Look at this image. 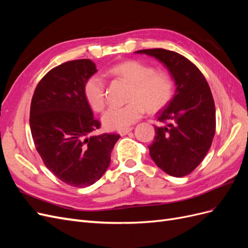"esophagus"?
Returning a JSON list of instances; mask_svg holds the SVG:
<instances>
[{
	"label": "esophagus",
	"mask_w": 248,
	"mask_h": 248,
	"mask_svg": "<svg viewBox=\"0 0 248 248\" xmlns=\"http://www.w3.org/2000/svg\"><path fill=\"white\" fill-rule=\"evenodd\" d=\"M132 129H133V127H128V128H125V129H122V130H119V133H120V136H126V134H127V133H129Z\"/></svg>",
	"instance_id": "1"
}]
</instances>
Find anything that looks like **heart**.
Returning a JSON list of instances; mask_svg holds the SVG:
<instances>
[{"instance_id": "1", "label": "heart", "mask_w": 248, "mask_h": 248, "mask_svg": "<svg viewBox=\"0 0 248 248\" xmlns=\"http://www.w3.org/2000/svg\"><path fill=\"white\" fill-rule=\"evenodd\" d=\"M110 76L121 78L131 84L129 103L110 107L102 115V123L110 130L128 128L142 116L145 107L156 111L170 101L174 95V80L166 71H155L150 64L129 60L111 66ZM87 103L93 110L100 111L106 106V81L100 74H93L84 85Z\"/></svg>"}]
</instances>
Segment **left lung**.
<instances>
[{"mask_svg":"<svg viewBox=\"0 0 248 248\" xmlns=\"http://www.w3.org/2000/svg\"><path fill=\"white\" fill-rule=\"evenodd\" d=\"M134 52L158 60L176 86L174 97L157 114V120L166 125L155 126L150 156L157 167L172 177L188 175L204 159L215 134L211 90L198 67L175 51L153 48Z\"/></svg>","mask_w":248,"mask_h":248,"instance_id":"8db88e82","label":"left lung"}]
</instances>
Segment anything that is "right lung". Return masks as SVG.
Instances as JSON below:
<instances>
[{
	"label": "right lung",
	"mask_w": 248,
	"mask_h": 248,
	"mask_svg": "<svg viewBox=\"0 0 248 248\" xmlns=\"http://www.w3.org/2000/svg\"><path fill=\"white\" fill-rule=\"evenodd\" d=\"M97 72L89 59L76 60L48 71L37 85L30 110V128L37 152L57 178L87 187L103 176L116 133L92 136L100 127L86 101L84 85Z\"/></svg>",
	"instance_id": "1"
}]
</instances>
